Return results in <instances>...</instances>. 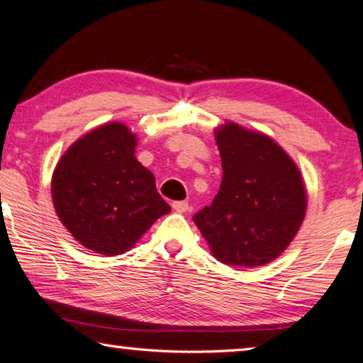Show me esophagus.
Instances as JSON below:
<instances>
[{"mask_svg": "<svg viewBox=\"0 0 363 363\" xmlns=\"http://www.w3.org/2000/svg\"><path fill=\"white\" fill-rule=\"evenodd\" d=\"M173 210L176 213H186L189 210V203L187 201H173Z\"/></svg>", "mask_w": 363, "mask_h": 363, "instance_id": "esophagus-1", "label": "esophagus"}]
</instances>
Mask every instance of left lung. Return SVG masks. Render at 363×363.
<instances>
[{"label":"left lung","instance_id":"left-lung-1","mask_svg":"<svg viewBox=\"0 0 363 363\" xmlns=\"http://www.w3.org/2000/svg\"><path fill=\"white\" fill-rule=\"evenodd\" d=\"M214 139L223 181L211 206L196 213L194 223L219 262L264 266L284 253L303 224V176L291 157L259 131L224 121Z\"/></svg>","mask_w":363,"mask_h":363}]
</instances>
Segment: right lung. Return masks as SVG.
I'll return each mask as SVG.
<instances>
[{"instance_id":"right-lung-1","label":"right lung","mask_w":363,"mask_h":363,"mask_svg":"<svg viewBox=\"0 0 363 363\" xmlns=\"http://www.w3.org/2000/svg\"><path fill=\"white\" fill-rule=\"evenodd\" d=\"M136 145L126 125L106 123L75 140L54 168V210L72 237L97 255L131 250L171 211L155 177L134 155Z\"/></svg>"}]
</instances>
